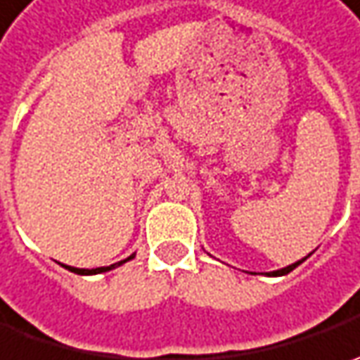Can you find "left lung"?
<instances>
[{"mask_svg":"<svg viewBox=\"0 0 360 360\" xmlns=\"http://www.w3.org/2000/svg\"><path fill=\"white\" fill-rule=\"evenodd\" d=\"M302 260H304V258H302ZM302 260H298V262H295V264H290V266H286V269L274 270V272H272V276H283V274H288L290 270L297 269V266H298V264H300V262H302Z\"/></svg>","mask_w":360,"mask_h":360,"instance_id":"8db88e82","label":"left lung"}]
</instances>
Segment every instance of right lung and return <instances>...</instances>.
<instances>
[{"label":"right lung","mask_w":360,"mask_h":360,"mask_svg":"<svg viewBox=\"0 0 360 360\" xmlns=\"http://www.w3.org/2000/svg\"><path fill=\"white\" fill-rule=\"evenodd\" d=\"M130 258H134V255L128 256L126 260H130ZM126 260H120V262H116V264H112V266H100V269H74V266H65L68 270H72V272H76V274H98V272H105V270H112L116 269V266H120V264H124Z\"/></svg>","instance_id":"1"}]
</instances>
